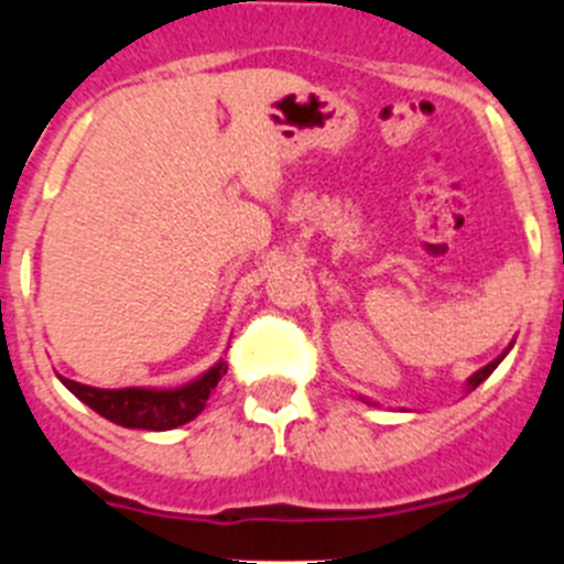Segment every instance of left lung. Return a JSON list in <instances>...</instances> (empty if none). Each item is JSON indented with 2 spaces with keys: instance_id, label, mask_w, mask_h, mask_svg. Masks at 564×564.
Wrapping results in <instances>:
<instances>
[{
  "instance_id": "obj_1",
  "label": "left lung",
  "mask_w": 564,
  "mask_h": 564,
  "mask_svg": "<svg viewBox=\"0 0 564 564\" xmlns=\"http://www.w3.org/2000/svg\"><path fill=\"white\" fill-rule=\"evenodd\" d=\"M508 350H511V344H508ZM508 350H506V352H508ZM506 352H502V356H497V358H495V361H491V364H486V367H482V370H477V372H475V376L468 378V381H466V392L477 390V387H480V383H482V381H486V378H488V376H491V372H495V370H497V364H500V361H502V358H506Z\"/></svg>"
}]
</instances>
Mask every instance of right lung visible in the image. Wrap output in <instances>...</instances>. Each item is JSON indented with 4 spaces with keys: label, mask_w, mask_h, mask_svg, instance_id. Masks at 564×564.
Segmentation results:
<instances>
[{
    "label": "right lung",
    "mask_w": 564,
    "mask_h": 564,
    "mask_svg": "<svg viewBox=\"0 0 564 564\" xmlns=\"http://www.w3.org/2000/svg\"><path fill=\"white\" fill-rule=\"evenodd\" d=\"M226 370L228 364L220 358L212 370L203 372L200 378H194L186 387H177V390H147V387L98 390V387H87V383L69 381V378H62L64 387L78 401L87 403L89 410H96L107 421L118 423V426H127V430L166 432L194 421V417L206 410L208 395L220 383V378L226 376Z\"/></svg>",
    "instance_id": "right-lung-1"
}]
</instances>
